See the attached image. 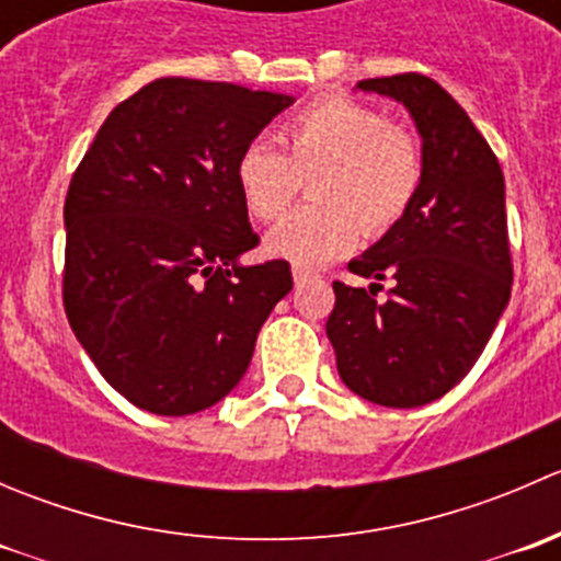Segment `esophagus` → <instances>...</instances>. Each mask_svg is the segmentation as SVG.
I'll list each match as a JSON object with an SVG mask.
<instances>
[{
	"label": "esophagus",
	"mask_w": 561,
	"mask_h": 561,
	"mask_svg": "<svg viewBox=\"0 0 561 561\" xmlns=\"http://www.w3.org/2000/svg\"><path fill=\"white\" fill-rule=\"evenodd\" d=\"M309 276H312V274H309V271H304V268H298V265H296V268H293V282H296V285H304V282H307Z\"/></svg>",
	"instance_id": "1"
}]
</instances>
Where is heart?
<instances>
[{"mask_svg":"<svg viewBox=\"0 0 561 561\" xmlns=\"http://www.w3.org/2000/svg\"><path fill=\"white\" fill-rule=\"evenodd\" d=\"M285 151L252 140L236 160V186L247 211L274 222L314 173L317 203L298 208L265 239V249L298 268H314L399 222L423 179L415 140L390 127L377 107L347 98H317L279 127Z\"/></svg>","mask_w":561,"mask_h":561,"instance_id":"heart-1","label":"heart"}]
</instances>
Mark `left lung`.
<instances>
[{
    "label": "left lung",
    "instance_id": "obj_1",
    "mask_svg": "<svg viewBox=\"0 0 561 561\" xmlns=\"http://www.w3.org/2000/svg\"><path fill=\"white\" fill-rule=\"evenodd\" d=\"M355 89L407 107L421 135L423 179L404 217L350 260L353 274L394 279L389 301H376V282L369 290L333 282L325 333L344 386L407 410L469 375L511 301L505 175L467 111L432 78L404 72Z\"/></svg>",
    "mask_w": 561,
    "mask_h": 561
}]
</instances>
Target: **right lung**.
I'll return each instance as SVG.
<instances>
[{
	"instance_id": "add662e5",
	"label": "right lung",
	"mask_w": 561,
	"mask_h": 561,
	"mask_svg": "<svg viewBox=\"0 0 561 561\" xmlns=\"http://www.w3.org/2000/svg\"><path fill=\"white\" fill-rule=\"evenodd\" d=\"M290 94L160 78L111 111L65 201V312L100 375L154 415H195L247 375L293 290L257 247L236 160Z\"/></svg>"
}]
</instances>
